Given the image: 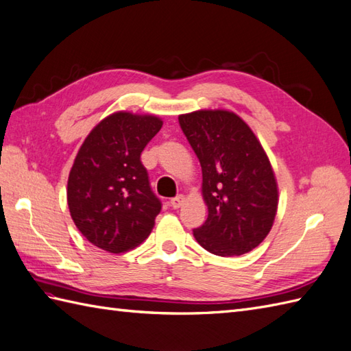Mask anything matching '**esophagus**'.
<instances>
[{"label": "esophagus", "mask_w": 351, "mask_h": 351, "mask_svg": "<svg viewBox=\"0 0 351 351\" xmlns=\"http://www.w3.org/2000/svg\"><path fill=\"white\" fill-rule=\"evenodd\" d=\"M183 204H184V196L183 195H178V196H176V198L171 199V207L176 208V210L180 208Z\"/></svg>", "instance_id": "1"}]
</instances>
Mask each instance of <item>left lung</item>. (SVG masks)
I'll list each match as a JSON object with an SVG mask.
<instances>
[{
    "mask_svg": "<svg viewBox=\"0 0 351 351\" xmlns=\"http://www.w3.org/2000/svg\"><path fill=\"white\" fill-rule=\"evenodd\" d=\"M202 168L205 223L193 235L205 250L230 258L252 252L274 225L278 184L267 152L234 111L196 110L178 116Z\"/></svg>",
    "mask_w": 351,
    "mask_h": 351,
    "instance_id": "1",
    "label": "left lung"
}]
</instances>
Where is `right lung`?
I'll return each instance as SVG.
<instances>
[{"label": "right lung", "mask_w": 351, "mask_h": 351, "mask_svg": "<svg viewBox=\"0 0 351 351\" xmlns=\"http://www.w3.org/2000/svg\"><path fill=\"white\" fill-rule=\"evenodd\" d=\"M162 125L155 114L121 110L84 138L68 176L66 202L74 225L90 244L125 253L150 235L160 202L140 156Z\"/></svg>", "instance_id": "add662e5"}]
</instances>
